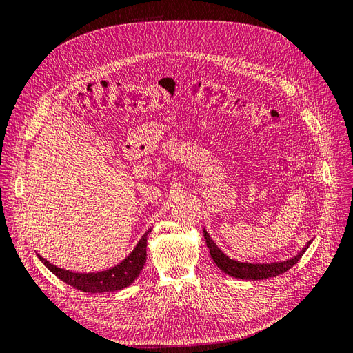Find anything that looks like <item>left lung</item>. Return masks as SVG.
I'll list each match as a JSON object with an SVG mask.
<instances>
[{"label": "left lung", "instance_id": "1", "mask_svg": "<svg viewBox=\"0 0 353 353\" xmlns=\"http://www.w3.org/2000/svg\"><path fill=\"white\" fill-rule=\"evenodd\" d=\"M203 236H205L212 259L218 265V268L222 270L225 274L234 276V279H240V280H266V279H272V276L284 274L285 271L290 270L293 265L299 262V259L302 258L303 253L309 248V244L312 243V240L307 241L301 252L287 261L270 262V263H250V262H240L236 259H231L230 256L223 253L218 248L216 243L210 239L206 230H203Z\"/></svg>", "mask_w": 353, "mask_h": 353}]
</instances>
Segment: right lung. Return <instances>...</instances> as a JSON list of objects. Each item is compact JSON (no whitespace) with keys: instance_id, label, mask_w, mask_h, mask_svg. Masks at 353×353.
<instances>
[{"instance_id":"obj_1","label":"right lung","mask_w":353,"mask_h":353,"mask_svg":"<svg viewBox=\"0 0 353 353\" xmlns=\"http://www.w3.org/2000/svg\"><path fill=\"white\" fill-rule=\"evenodd\" d=\"M152 232V228L145 231L141 240L134 248V250L126 256V258L117 265L112 266L109 270L100 272H73L65 268L50 263L47 259L38 254L39 261L44 263L47 268L54 274L57 279L78 288L81 292L87 293H104V292H117L122 288L131 285L137 276L144 268L147 258V236Z\"/></svg>"}]
</instances>
